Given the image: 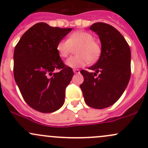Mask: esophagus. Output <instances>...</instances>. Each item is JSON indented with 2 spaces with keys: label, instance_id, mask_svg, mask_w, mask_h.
Listing matches in <instances>:
<instances>
[{
  "label": "esophagus",
  "instance_id": "obj_1",
  "mask_svg": "<svg viewBox=\"0 0 148 148\" xmlns=\"http://www.w3.org/2000/svg\"><path fill=\"white\" fill-rule=\"evenodd\" d=\"M73 71H74V74H79L80 73V70L78 69H73Z\"/></svg>",
  "mask_w": 148,
  "mask_h": 148
}]
</instances>
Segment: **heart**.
I'll return each mask as SVG.
<instances>
[{"label": "heart", "mask_w": 148, "mask_h": 148, "mask_svg": "<svg viewBox=\"0 0 148 148\" xmlns=\"http://www.w3.org/2000/svg\"><path fill=\"white\" fill-rule=\"evenodd\" d=\"M57 51L62 58H66L76 50V56L66 60V65L71 68L86 66L88 63L97 61L101 55V47L94 40L91 34L87 32H76L69 36L68 40H60Z\"/></svg>", "instance_id": "heart-1"}]
</instances>
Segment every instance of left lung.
<instances>
[{
  "instance_id": "8db88e82",
  "label": "left lung",
  "mask_w": 148,
  "mask_h": 148,
  "mask_svg": "<svg viewBox=\"0 0 148 148\" xmlns=\"http://www.w3.org/2000/svg\"><path fill=\"white\" fill-rule=\"evenodd\" d=\"M90 29L99 36L101 55L89 68L95 72L81 71L84 81L80 87L87 105L104 109L116 103L127 87L131 77V50L124 36L112 26L97 22Z\"/></svg>"
}]
</instances>
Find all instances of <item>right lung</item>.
I'll use <instances>...</instances> for the list:
<instances>
[{
  "label": "right lung",
  "instance_id": "add662e5",
  "mask_svg": "<svg viewBox=\"0 0 148 148\" xmlns=\"http://www.w3.org/2000/svg\"><path fill=\"white\" fill-rule=\"evenodd\" d=\"M71 30L39 22L22 35L14 48V80L26 103L40 112H56L64 103L74 72L63 63L56 48ZM56 69L61 71L55 73Z\"/></svg>",
  "mask_w": 148,
  "mask_h": 148
}]
</instances>
